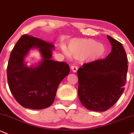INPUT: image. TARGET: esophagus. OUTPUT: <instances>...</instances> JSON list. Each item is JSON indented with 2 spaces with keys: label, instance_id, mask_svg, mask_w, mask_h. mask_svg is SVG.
Masks as SVG:
<instances>
[{
  "label": "esophagus",
  "instance_id": "34e87169",
  "mask_svg": "<svg viewBox=\"0 0 134 134\" xmlns=\"http://www.w3.org/2000/svg\"><path fill=\"white\" fill-rule=\"evenodd\" d=\"M70 69H71L72 71L73 72H76L77 71V69H78L77 66L75 65H72L71 67H70Z\"/></svg>",
  "mask_w": 134,
  "mask_h": 134
}]
</instances>
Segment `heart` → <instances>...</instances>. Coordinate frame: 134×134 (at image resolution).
<instances>
[{
	"instance_id": "b5f03b06",
	"label": "heart",
	"mask_w": 134,
	"mask_h": 134,
	"mask_svg": "<svg viewBox=\"0 0 134 134\" xmlns=\"http://www.w3.org/2000/svg\"><path fill=\"white\" fill-rule=\"evenodd\" d=\"M105 47L102 43L89 38H74L69 42L67 52L77 59L85 57L91 61L101 59L105 53Z\"/></svg>"
}]
</instances>
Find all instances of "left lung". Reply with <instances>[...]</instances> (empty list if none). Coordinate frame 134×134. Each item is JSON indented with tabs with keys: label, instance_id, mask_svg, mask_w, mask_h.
Instances as JSON below:
<instances>
[{
	"label": "left lung",
	"instance_id": "8db88e82",
	"mask_svg": "<svg viewBox=\"0 0 134 134\" xmlns=\"http://www.w3.org/2000/svg\"><path fill=\"white\" fill-rule=\"evenodd\" d=\"M107 38L112 47L107 57L83 64L77 70L79 98L90 110L110 109L122 96L126 83V53L121 43L109 35Z\"/></svg>",
	"mask_w": 134,
	"mask_h": 134
}]
</instances>
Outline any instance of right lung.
<instances>
[{
  "mask_svg": "<svg viewBox=\"0 0 134 134\" xmlns=\"http://www.w3.org/2000/svg\"><path fill=\"white\" fill-rule=\"evenodd\" d=\"M34 48L40 50L43 60L37 66L29 68L24 58ZM54 49L52 43L23 35L11 52L7 69L8 84L22 107L39 110L54 102L59 83L70 72L67 63L52 60Z\"/></svg>",
  "mask_w": 134,
  "mask_h": 134,
  "instance_id": "add662e5",
  "label": "right lung"
}]
</instances>
